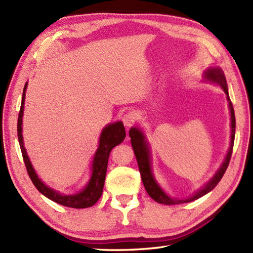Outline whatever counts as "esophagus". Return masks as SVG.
<instances>
[{
    "label": "esophagus",
    "mask_w": 253,
    "mask_h": 253,
    "mask_svg": "<svg viewBox=\"0 0 253 253\" xmlns=\"http://www.w3.org/2000/svg\"><path fill=\"white\" fill-rule=\"evenodd\" d=\"M133 122H135V116H133L132 113H126V114L123 116V123L126 127L132 126Z\"/></svg>",
    "instance_id": "34e87169"
}]
</instances>
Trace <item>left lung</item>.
Instances as JSON below:
<instances>
[{
    "label": "left lung",
    "mask_w": 253,
    "mask_h": 253,
    "mask_svg": "<svg viewBox=\"0 0 253 253\" xmlns=\"http://www.w3.org/2000/svg\"><path fill=\"white\" fill-rule=\"evenodd\" d=\"M203 78L206 82H210L213 84H217L219 87L223 89V91L226 94V99L228 102V107L230 111V146L227 151L226 157H225L224 162L219 166V169L214 175L211 180L208 181L207 185H204L200 190H198L192 196L188 197L186 199H174L170 198L169 195H166L164 190L161 188L158 184L157 179L154 178V175L152 173V166H151V152H150V146L144 136L143 131L139 127H131L129 129V137L130 142L135 152L139 171H140L141 179L143 182V186L146 188L148 195L151 197L154 201L162 204H179V203H187L191 202L193 200L201 198L202 196L207 195L208 192L213 190L215 186L218 184L219 180L222 179L223 175L227 169V166L229 164L230 157L233 153V147H234V140H235V128H236V120H235V112L233 103L230 101L229 94H228V88L226 84V78H225L224 72L219 67H210L208 68L203 74Z\"/></svg>",
    "instance_id": "obj_1"
}]
</instances>
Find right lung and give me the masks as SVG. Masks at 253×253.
<instances>
[{
  "label": "right lung",
  "mask_w": 253,
  "mask_h": 253,
  "mask_svg": "<svg viewBox=\"0 0 253 253\" xmlns=\"http://www.w3.org/2000/svg\"><path fill=\"white\" fill-rule=\"evenodd\" d=\"M27 84H28V83H26L25 84V88L23 91V99H21L20 111L18 114L17 136L21 153H23L24 162L31 181L34 182L35 187L42 193V195L49 198L52 201H54L58 204H62L64 207L74 209H84L92 207L93 204L98 202L100 197L102 196V192H103L107 162H109V157L112 149L122 143L126 137L125 127H124L122 122H116L113 124H109V125H106L103 128L99 139V147L94 153L92 165H91V176L88 184L84 186V189H82L77 193H74V195H63L60 191H56L54 189H52V188L47 187L44 182L38 177L34 166H32L30 162L28 154L26 152L23 133L21 132H23V115Z\"/></svg>",
  "instance_id": "obj_1"
}]
</instances>
